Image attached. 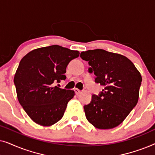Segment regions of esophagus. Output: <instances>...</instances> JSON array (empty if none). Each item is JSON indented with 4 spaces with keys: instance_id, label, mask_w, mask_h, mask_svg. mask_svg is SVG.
Segmentation results:
<instances>
[{
    "instance_id": "1",
    "label": "esophagus",
    "mask_w": 155,
    "mask_h": 155,
    "mask_svg": "<svg viewBox=\"0 0 155 155\" xmlns=\"http://www.w3.org/2000/svg\"><path fill=\"white\" fill-rule=\"evenodd\" d=\"M75 90V93H76V94H77V95H78V94H80V93H81L82 92H81V91H80V90H78V89H77V88H75V90Z\"/></svg>"
}]
</instances>
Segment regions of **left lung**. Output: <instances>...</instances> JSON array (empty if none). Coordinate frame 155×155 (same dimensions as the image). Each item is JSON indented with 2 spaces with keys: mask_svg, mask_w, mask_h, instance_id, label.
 Instances as JSON below:
<instances>
[{
  "mask_svg": "<svg viewBox=\"0 0 155 155\" xmlns=\"http://www.w3.org/2000/svg\"><path fill=\"white\" fill-rule=\"evenodd\" d=\"M80 57L88 61L95 82L104 87L100 94L92 95L90 104L84 107L87 119L98 129L115 128L138 101L140 73L127 57L103 49L83 51Z\"/></svg>",
  "mask_w": 155,
  "mask_h": 155,
  "instance_id": "1",
  "label": "left lung"
}]
</instances>
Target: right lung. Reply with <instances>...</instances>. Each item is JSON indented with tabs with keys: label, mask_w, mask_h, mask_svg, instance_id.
<instances>
[{
	"label": "right lung",
	"mask_w": 155,
	"mask_h": 155,
	"mask_svg": "<svg viewBox=\"0 0 155 155\" xmlns=\"http://www.w3.org/2000/svg\"><path fill=\"white\" fill-rule=\"evenodd\" d=\"M79 54L78 51L52 45L31 51L20 61L14 77L17 97L36 124L51 126L62 118L75 92L54 84L66 79L68 64Z\"/></svg>",
	"instance_id": "obj_1"
}]
</instances>
